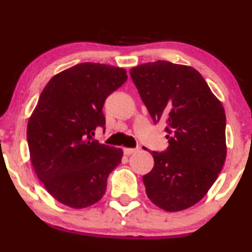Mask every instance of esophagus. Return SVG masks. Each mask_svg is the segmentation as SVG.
<instances>
[{"mask_svg":"<svg viewBox=\"0 0 252 252\" xmlns=\"http://www.w3.org/2000/svg\"><path fill=\"white\" fill-rule=\"evenodd\" d=\"M136 152H137V149H136V148H124L123 149L124 155H126V156L134 154V153H136Z\"/></svg>","mask_w":252,"mask_h":252,"instance_id":"1","label":"esophagus"}]
</instances>
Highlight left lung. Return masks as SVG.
<instances>
[{
	"label": "left lung",
	"instance_id": "8db88e82",
	"mask_svg": "<svg viewBox=\"0 0 252 252\" xmlns=\"http://www.w3.org/2000/svg\"><path fill=\"white\" fill-rule=\"evenodd\" d=\"M130 76L153 121H166V152H152L143 176L153 204L168 212L195 205L215 184L226 158V117L195 68L164 60L132 67Z\"/></svg>",
	"mask_w": 252,
	"mask_h": 252
}]
</instances>
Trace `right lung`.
<instances>
[{
  "mask_svg": "<svg viewBox=\"0 0 252 252\" xmlns=\"http://www.w3.org/2000/svg\"><path fill=\"white\" fill-rule=\"evenodd\" d=\"M128 79L124 68L82 63L54 76L28 120L27 141L35 174L66 206L84 209L103 198L122 160L121 148L92 138L105 126L103 105Z\"/></svg>",
  "mask_w": 252,
  "mask_h": 252,
  "instance_id": "add662e5",
  "label": "right lung"
}]
</instances>
